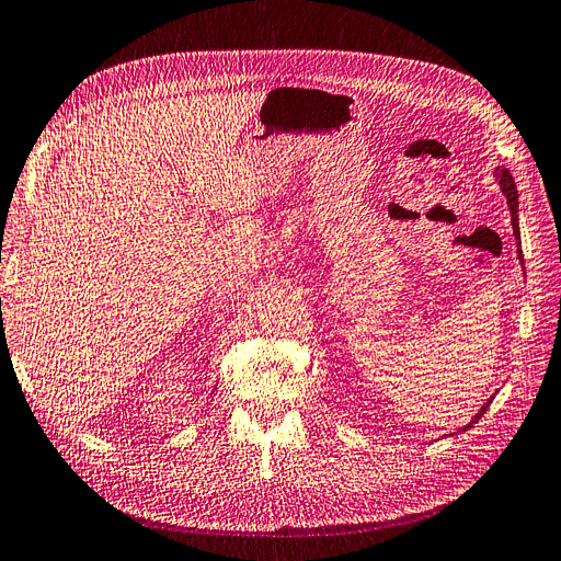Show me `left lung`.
<instances>
[{
  "instance_id": "obj_1",
  "label": "left lung",
  "mask_w": 561,
  "mask_h": 561,
  "mask_svg": "<svg viewBox=\"0 0 561 561\" xmlns=\"http://www.w3.org/2000/svg\"><path fill=\"white\" fill-rule=\"evenodd\" d=\"M493 175H495V181H499V185H501V190H503V195H505V199H507V209H510V218H512V234H515V239H517L519 263H524V259H522V242H519V195H517L515 179H512V173H510L505 167H495ZM491 402H493V397L486 399V404H484L482 409H479V413H474V419H472L466 427H472L479 419H482L484 411L489 409ZM466 427H462V430H466Z\"/></svg>"
}]
</instances>
